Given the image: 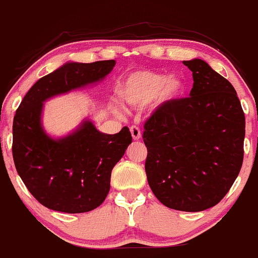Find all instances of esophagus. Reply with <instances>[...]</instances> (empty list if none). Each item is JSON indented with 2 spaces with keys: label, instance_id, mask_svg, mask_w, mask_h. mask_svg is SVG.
<instances>
[{
  "label": "esophagus",
  "instance_id": "obj_1",
  "mask_svg": "<svg viewBox=\"0 0 258 258\" xmlns=\"http://www.w3.org/2000/svg\"><path fill=\"white\" fill-rule=\"evenodd\" d=\"M130 131H131L132 138H134L135 141H138L141 138V136H142V134H141L140 127L136 126V124H132V126L130 127Z\"/></svg>",
  "mask_w": 258,
  "mask_h": 258
}]
</instances>
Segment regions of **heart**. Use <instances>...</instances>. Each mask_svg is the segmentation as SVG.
<instances>
[{"mask_svg":"<svg viewBox=\"0 0 258 258\" xmlns=\"http://www.w3.org/2000/svg\"><path fill=\"white\" fill-rule=\"evenodd\" d=\"M182 90L177 77H169L155 72H138L130 76L120 88V98L131 105L149 103L154 98L169 100L176 98Z\"/></svg>","mask_w":258,"mask_h":258,"instance_id":"obj_1","label":"heart"}]
</instances>
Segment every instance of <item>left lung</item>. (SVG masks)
<instances>
[{
    "mask_svg": "<svg viewBox=\"0 0 258 258\" xmlns=\"http://www.w3.org/2000/svg\"><path fill=\"white\" fill-rule=\"evenodd\" d=\"M183 64L194 77L189 97L165 101L144 123L146 174L164 206L201 212L219 203L239 175L245 114L230 82L207 62Z\"/></svg>",
    "mask_w": 258,
    "mask_h": 258,
    "instance_id": "8db88e82",
    "label": "left lung"
}]
</instances>
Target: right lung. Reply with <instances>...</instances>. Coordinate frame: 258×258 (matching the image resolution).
<instances>
[{"label": "right lung", "instance_id": "add662e5", "mask_svg": "<svg viewBox=\"0 0 258 258\" xmlns=\"http://www.w3.org/2000/svg\"><path fill=\"white\" fill-rule=\"evenodd\" d=\"M114 60L63 64L39 79L25 94L13 118L12 153L17 172L38 202L52 211L84 213L104 202L112 168L132 142L128 127L99 132L84 121L72 135L52 140L41 127L42 101L103 79Z\"/></svg>", "mask_w": 258, "mask_h": 258}]
</instances>
